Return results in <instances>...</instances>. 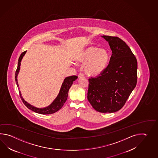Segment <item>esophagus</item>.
<instances>
[{"instance_id":"34e87169","label":"esophagus","mask_w":158,"mask_h":158,"mask_svg":"<svg viewBox=\"0 0 158 158\" xmlns=\"http://www.w3.org/2000/svg\"><path fill=\"white\" fill-rule=\"evenodd\" d=\"M78 78L84 77V74H82V73H80L79 74H78Z\"/></svg>"}]
</instances>
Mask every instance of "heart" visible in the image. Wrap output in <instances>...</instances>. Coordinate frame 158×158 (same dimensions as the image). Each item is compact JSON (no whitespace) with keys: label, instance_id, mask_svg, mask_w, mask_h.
<instances>
[{"label":"heart","instance_id":"heart-1","mask_svg":"<svg viewBox=\"0 0 158 158\" xmlns=\"http://www.w3.org/2000/svg\"><path fill=\"white\" fill-rule=\"evenodd\" d=\"M109 53L104 48L89 47L81 53L77 58L78 63L85 64L84 70L90 76H97L103 72L107 65Z\"/></svg>","mask_w":158,"mask_h":158}]
</instances>
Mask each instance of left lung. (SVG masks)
Instances as JSON below:
<instances>
[{
  "label": "left lung",
  "mask_w": 158,
  "mask_h": 158,
  "mask_svg": "<svg viewBox=\"0 0 158 158\" xmlns=\"http://www.w3.org/2000/svg\"><path fill=\"white\" fill-rule=\"evenodd\" d=\"M112 50L110 63L97 77L89 79L87 99L96 111L113 113L124 106L137 82V61L131 48L116 37L101 36Z\"/></svg>",
  "instance_id": "obj_1"
}]
</instances>
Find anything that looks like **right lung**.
<instances>
[{"label": "right lung", "instance_id": "add662e5", "mask_svg": "<svg viewBox=\"0 0 158 158\" xmlns=\"http://www.w3.org/2000/svg\"><path fill=\"white\" fill-rule=\"evenodd\" d=\"M27 51L23 52L21 54L20 56L19 59V62L17 65V68L15 73V81L16 82L17 87H19V84L17 81V76L19 73V71L20 69L21 61L22 60L23 58L24 57L25 54H26ZM78 77L76 76H72L69 77L65 78L64 80V81L61 86L60 90L57 95L56 98L54 99V101L50 104L48 106L44 108H37L34 107L33 106L29 104L27 102L24 100V98L21 95L20 91L19 90V93L20 95L21 100L23 102L24 104L28 108L29 110L34 111L38 114H54L55 112L59 111L61 107L63 106L65 102L67 99L68 95V91L73 83L74 81L77 79Z\"/></svg>", "mask_w": 158, "mask_h": 158}]
</instances>
